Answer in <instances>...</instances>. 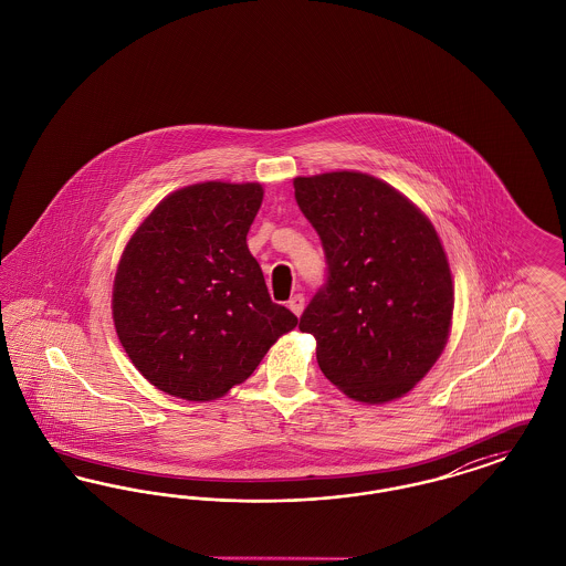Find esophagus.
<instances>
[{
  "instance_id": "1",
  "label": "esophagus",
  "mask_w": 566,
  "mask_h": 566,
  "mask_svg": "<svg viewBox=\"0 0 566 566\" xmlns=\"http://www.w3.org/2000/svg\"><path fill=\"white\" fill-rule=\"evenodd\" d=\"M289 307H291V312H293L295 316H301V312H303V307H305V296L301 295V293L291 296Z\"/></svg>"
}]
</instances>
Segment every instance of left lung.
<instances>
[{"mask_svg":"<svg viewBox=\"0 0 566 566\" xmlns=\"http://www.w3.org/2000/svg\"><path fill=\"white\" fill-rule=\"evenodd\" d=\"M293 185L326 259V282L298 323L316 337L321 371L363 403L403 397L441 356L452 324V273L431 220L360 171Z\"/></svg>","mask_w":566,"mask_h":566,"instance_id":"8db88e82","label":"left lung"}]
</instances>
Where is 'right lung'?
Segmentation results:
<instances>
[{
	"instance_id": "add662e5",
	"label": "right lung",
	"mask_w": 566,
	"mask_h": 566,
	"mask_svg": "<svg viewBox=\"0 0 566 566\" xmlns=\"http://www.w3.org/2000/svg\"><path fill=\"white\" fill-rule=\"evenodd\" d=\"M261 201L256 182L176 190L120 256L112 291L118 339L137 371L171 397H222L298 323L271 301L245 243Z\"/></svg>"
}]
</instances>
